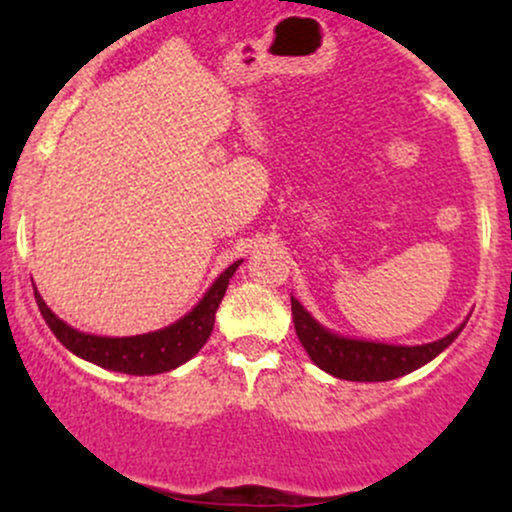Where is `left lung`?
Wrapping results in <instances>:
<instances>
[{"mask_svg": "<svg viewBox=\"0 0 512 512\" xmlns=\"http://www.w3.org/2000/svg\"><path fill=\"white\" fill-rule=\"evenodd\" d=\"M291 313L298 339L315 361V366H320L334 378L356 380V383H383V380H395L399 375L421 368L424 363L433 361L440 351L448 349L464 327L460 325L448 337L424 346H392L346 339L327 332L325 327L317 325L296 298H291Z\"/></svg>", "mask_w": 512, "mask_h": 512, "instance_id": "8db88e82", "label": "left lung"}]
</instances>
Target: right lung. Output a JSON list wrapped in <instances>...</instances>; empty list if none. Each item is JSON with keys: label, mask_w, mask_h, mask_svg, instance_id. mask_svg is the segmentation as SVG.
Here are the masks:
<instances>
[{"label": "right lung", "mask_w": 512, "mask_h": 512, "mask_svg": "<svg viewBox=\"0 0 512 512\" xmlns=\"http://www.w3.org/2000/svg\"><path fill=\"white\" fill-rule=\"evenodd\" d=\"M238 262L223 272L214 286L207 291V296L195 305L192 313H187L175 325L166 330L139 334V337H96V334H84L67 322H62L52 310L45 305L40 293L35 291V303H38L40 315L48 322L60 342L67 346L72 354L84 361L96 363V366L117 370L127 375H156L168 373V370L182 366L207 344L211 330H214V317L219 310L223 293L228 289V281L236 274Z\"/></svg>", "instance_id": "1"}]
</instances>
